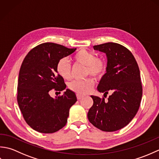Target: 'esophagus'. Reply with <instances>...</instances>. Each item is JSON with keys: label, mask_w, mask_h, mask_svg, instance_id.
<instances>
[{"label": "esophagus", "mask_w": 159, "mask_h": 159, "mask_svg": "<svg viewBox=\"0 0 159 159\" xmlns=\"http://www.w3.org/2000/svg\"><path fill=\"white\" fill-rule=\"evenodd\" d=\"M76 97H77V99L78 100H80L81 98H83V96L80 95V94H76Z\"/></svg>", "instance_id": "34e87169"}]
</instances>
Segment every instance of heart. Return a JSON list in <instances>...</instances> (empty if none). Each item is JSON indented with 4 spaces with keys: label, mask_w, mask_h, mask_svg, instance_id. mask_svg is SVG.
Wrapping results in <instances>:
<instances>
[{
    "label": "heart",
    "mask_w": 159,
    "mask_h": 159,
    "mask_svg": "<svg viewBox=\"0 0 159 159\" xmlns=\"http://www.w3.org/2000/svg\"><path fill=\"white\" fill-rule=\"evenodd\" d=\"M77 63L87 66L86 75H92L94 78H100L103 75L106 70V64L104 61L98 59L96 54L83 49L78 52L74 57ZM57 70L59 75L64 79L69 80L72 76V68L69 61L66 58L61 59L57 64ZM93 86V80L91 78L85 80H75L71 82L69 88L78 94L89 93Z\"/></svg>",
    "instance_id": "obj_1"
}]
</instances>
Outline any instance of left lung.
Instances as JSON below:
<instances>
[{"label":"left lung","mask_w":159,"mask_h":159,"mask_svg":"<svg viewBox=\"0 0 159 159\" xmlns=\"http://www.w3.org/2000/svg\"><path fill=\"white\" fill-rule=\"evenodd\" d=\"M106 54V73L98 85L104 96L110 92L107 102L91 96L93 100L87 117L94 126L105 132L121 129L135 116L142 98L140 72L133 54L119 43L108 42L93 46Z\"/></svg>","instance_id":"left-lung-1"}]
</instances>
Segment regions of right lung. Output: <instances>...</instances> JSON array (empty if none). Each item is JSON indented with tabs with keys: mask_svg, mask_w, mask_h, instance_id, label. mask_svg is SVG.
Here are the masks:
<instances>
[{
	"mask_svg": "<svg viewBox=\"0 0 159 159\" xmlns=\"http://www.w3.org/2000/svg\"><path fill=\"white\" fill-rule=\"evenodd\" d=\"M76 50L43 43L33 48L23 61L17 99L26 122L39 133H53L65 126L70 107L77 101L75 93L69 89L55 98L49 94L52 89L60 92L66 89L63 79L57 72V64Z\"/></svg>",
	"mask_w": 159,
	"mask_h": 159,
	"instance_id": "obj_1",
	"label": "right lung"
}]
</instances>
